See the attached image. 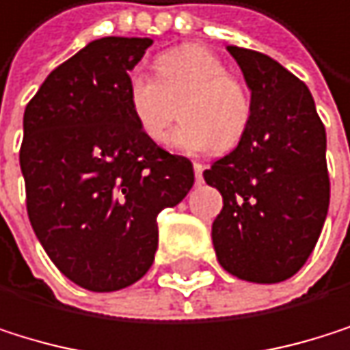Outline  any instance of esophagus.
<instances>
[{"label":"esophagus","mask_w":350,"mask_h":350,"mask_svg":"<svg viewBox=\"0 0 350 350\" xmlns=\"http://www.w3.org/2000/svg\"><path fill=\"white\" fill-rule=\"evenodd\" d=\"M193 167H195V178H197V183H203V170H205V165L199 163V161H195Z\"/></svg>","instance_id":"34e87169"}]
</instances>
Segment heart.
I'll return each mask as SVG.
<instances>
[{"label":"heart","instance_id":"b5f03b06","mask_svg":"<svg viewBox=\"0 0 350 350\" xmlns=\"http://www.w3.org/2000/svg\"><path fill=\"white\" fill-rule=\"evenodd\" d=\"M157 79L135 70L129 77V105L143 135L161 145L167 141L180 99L185 124L178 129V147L187 151H228L249 131L253 103L245 85L228 74L226 64L211 49L189 43L174 47L155 59Z\"/></svg>","mask_w":350,"mask_h":350}]
</instances>
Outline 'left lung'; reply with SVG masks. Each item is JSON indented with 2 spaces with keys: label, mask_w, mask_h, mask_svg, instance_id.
Listing matches in <instances>:
<instances>
[{
  "label": "left lung",
  "mask_w": 350,
  "mask_h": 350,
  "mask_svg": "<svg viewBox=\"0 0 350 350\" xmlns=\"http://www.w3.org/2000/svg\"><path fill=\"white\" fill-rule=\"evenodd\" d=\"M226 49L251 89L253 116L239 147L203 172L224 199L213 249L232 276L273 284L305 265L326 221V129L293 72L265 53Z\"/></svg>",
  "instance_id": "8db88e82"
}]
</instances>
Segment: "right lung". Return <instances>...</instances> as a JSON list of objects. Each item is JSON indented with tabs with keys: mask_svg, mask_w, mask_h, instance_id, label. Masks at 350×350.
I'll return each instance as SVG.
<instances>
[{
	"mask_svg": "<svg viewBox=\"0 0 350 350\" xmlns=\"http://www.w3.org/2000/svg\"><path fill=\"white\" fill-rule=\"evenodd\" d=\"M151 43H89L24 109L20 167L31 226L64 276L93 293L145 276L159 211L178 205L195 183L191 159L149 141L129 105V70Z\"/></svg>",
	"mask_w": 350,
	"mask_h": 350,
	"instance_id": "right-lung-1",
	"label": "right lung"
}]
</instances>
